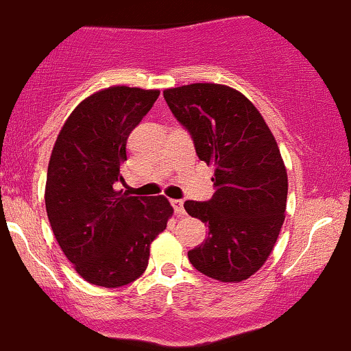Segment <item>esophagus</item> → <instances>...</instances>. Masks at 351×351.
<instances>
[{"label":"esophagus","instance_id":"1","mask_svg":"<svg viewBox=\"0 0 351 351\" xmlns=\"http://www.w3.org/2000/svg\"><path fill=\"white\" fill-rule=\"evenodd\" d=\"M172 207H174L176 213L179 217L185 215V210H184V202L182 200H172Z\"/></svg>","mask_w":351,"mask_h":351}]
</instances>
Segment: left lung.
Listing matches in <instances>:
<instances>
[{
  "label": "left lung",
  "instance_id": "obj_1",
  "mask_svg": "<svg viewBox=\"0 0 351 351\" xmlns=\"http://www.w3.org/2000/svg\"><path fill=\"white\" fill-rule=\"evenodd\" d=\"M164 98L200 160L213 166L212 199L184 204L208 226L189 261L215 281H246L273 253L286 217L287 171L274 134L256 106L228 85L176 86Z\"/></svg>",
  "mask_w": 351,
  "mask_h": 351
}]
</instances>
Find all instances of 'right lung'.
<instances>
[{
	"label": "right lung",
	"instance_id": "obj_1",
	"mask_svg": "<svg viewBox=\"0 0 351 351\" xmlns=\"http://www.w3.org/2000/svg\"><path fill=\"white\" fill-rule=\"evenodd\" d=\"M159 90L113 85L82 100L52 147L45 210L56 240L78 276L121 287L147 267L151 243L174 208L164 195L133 197L125 182L128 136L158 100Z\"/></svg>",
	"mask_w": 351,
	"mask_h": 351
}]
</instances>
